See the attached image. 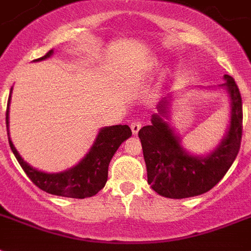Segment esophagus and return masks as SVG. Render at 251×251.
Segmentation results:
<instances>
[{
    "label": "esophagus",
    "mask_w": 251,
    "mask_h": 251,
    "mask_svg": "<svg viewBox=\"0 0 251 251\" xmlns=\"http://www.w3.org/2000/svg\"><path fill=\"white\" fill-rule=\"evenodd\" d=\"M130 127H131V131L136 135V134L139 132L140 127H142V121H139V120H135V121H132L131 124H130Z\"/></svg>",
    "instance_id": "34e87169"
}]
</instances>
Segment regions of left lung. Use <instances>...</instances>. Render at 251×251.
<instances>
[{"label":"left lung","instance_id":"8db88e82","mask_svg":"<svg viewBox=\"0 0 251 251\" xmlns=\"http://www.w3.org/2000/svg\"><path fill=\"white\" fill-rule=\"evenodd\" d=\"M226 86L231 98V125L227 135L213 153L195 157L183 150L170 126L158 115L152 124L139 130L148 183L154 192L169 199H185L202 195L221 182L237 157L242 138V100L235 79L226 75ZM168 100L158 105L166 115ZM165 117V116H164Z\"/></svg>","mask_w":251,"mask_h":251}]
</instances>
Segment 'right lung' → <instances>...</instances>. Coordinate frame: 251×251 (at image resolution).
I'll list each match as a JSON object with an SVG mask.
<instances>
[{"label": "right lung", "mask_w": 251, "mask_h": 251, "mask_svg": "<svg viewBox=\"0 0 251 251\" xmlns=\"http://www.w3.org/2000/svg\"><path fill=\"white\" fill-rule=\"evenodd\" d=\"M51 54L52 50H50L42 58L36 59V60H44ZM10 97H11V91H10ZM10 97L7 101V109H6V125L7 126H9ZM130 136H131V129L127 125L103 127L98 134L89 153L79 161L75 168L69 169L67 172L58 173V174L38 172L29 166L20 157V154L15 150L10 138L9 143L16 160L23 168L24 173L38 188L51 195H56V196L86 199V197L95 196L104 187L108 178V166L113 154L119 150L121 143H124Z\"/></svg>", "instance_id": "obj_1"}]
</instances>
